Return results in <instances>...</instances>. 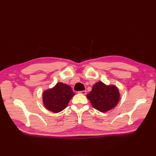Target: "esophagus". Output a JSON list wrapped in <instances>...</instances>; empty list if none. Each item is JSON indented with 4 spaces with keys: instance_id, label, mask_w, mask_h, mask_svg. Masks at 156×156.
<instances>
[{
    "instance_id": "esophagus-1",
    "label": "esophagus",
    "mask_w": 156,
    "mask_h": 156,
    "mask_svg": "<svg viewBox=\"0 0 156 156\" xmlns=\"http://www.w3.org/2000/svg\"><path fill=\"white\" fill-rule=\"evenodd\" d=\"M79 93L81 94H83V95H85V94H87V91L86 90H83V91H79Z\"/></svg>"
}]
</instances>
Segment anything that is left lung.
I'll use <instances>...</instances> for the list:
<instances>
[{
    "mask_svg": "<svg viewBox=\"0 0 156 156\" xmlns=\"http://www.w3.org/2000/svg\"><path fill=\"white\" fill-rule=\"evenodd\" d=\"M94 108L105 112L114 108L119 103L120 94L115 85H106L101 81L94 84L92 90L87 96Z\"/></svg>",
    "mask_w": 156,
    "mask_h": 156,
    "instance_id": "1",
    "label": "left lung"
}]
</instances>
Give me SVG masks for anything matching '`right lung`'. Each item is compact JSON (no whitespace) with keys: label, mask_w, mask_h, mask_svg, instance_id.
Returning <instances> with one entry per match:
<instances>
[{"label":"right lung","mask_w":156,"mask_h":156,"mask_svg":"<svg viewBox=\"0 0 156 156\" xmlns=\"http://www.w3.org/2000/svg\"><path fill=\"white\" fill-rule=\"evenodd\" d=\"M74 95L72 87L66 84L58 83L54 87L44 92L43 103L49 111L57 113L67 107Z\"/></svg>","instance_id":"right-lung-1"}]
</instances>
